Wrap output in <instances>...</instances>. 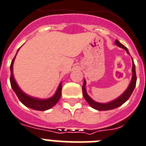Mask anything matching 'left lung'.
Returning a JSON list of instances; mask_svg holds the SVG:
<instances>
[{
	"label": "left lung",
	"instance_id": "1",
	"mask_svg": "<svg viewBox=\"0 0 146 146\" xmlns=\"http://www.w3.org/2000/svg\"><path fill=\"white\" fill-rule=\"evenodd\" d=\"M115 44L118 46L121 47V48L124 49L126 50V52L128 54L130 55L129 52H128V49L126 48L125 46L123 44H122L118 40L115 41ZM132 79L131 82H130L129 85H128V88L126 89L125 91L120 96H119L117 99L113 100V101L110 102H107V103H100V102H96L94 100H93L90 96H88L87 94L86 88H85V85H86V81L84 80V84L82 86V94L84 98L87 101L89 105H90V107L93 108L98 110V111H108V110H112V109L117 108L119 107L122 104H124L127 100L129 99L131 95L133 93L134 88L136 86V82H137V76H136V70H135V64L133 63V60L132 58Z\"/></svg>",
	"mask_w": 146,
	"mask_h": 146
}]
</instances>
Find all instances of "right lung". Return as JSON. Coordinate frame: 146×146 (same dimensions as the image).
<instances>
[{
  "instance_id": "1",
  "label": "right lung",
  "mask_w": 146,
  "mask_h": 146,
  "mask_svg": "<svg viewBox=\"0 0 146 146\" xmlns=\"http://www.w3.org/2000/svg\"><path fill=\"white\" fill-rule=\"evenodd\" d=\"M18 51H17V52H18ZM16 55H15V56H16ZM15 56L12 62H11L10 84L12 88H13L14 92L18 96V100H20L21 102V103L24 104L27 107L33 109V110H37V111H46V110L53 107L58 102L59 99L61 98V96H62V82L60 83L59 85H58L56 94L52 97L49 98V99L41 100V99H38V98L32 97V96H29L27 94H26L18 87V84L16 83L14 79V76H13V63H14Z\"/></svg>"
}]
</instances>
